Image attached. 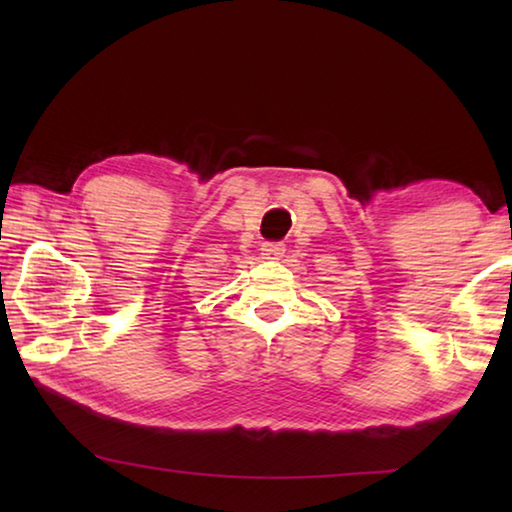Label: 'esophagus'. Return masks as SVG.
Instances as JSON below:
<instances>
[{
    "instance_id": "34e87169",
    "label": "esophagus",
    "mask_w": 512,
    "mask_h": 512,
    "mask_svg": "<svg viewBox=\"0 0 512 512\" xmlns=\"http://www.w3.org/2000/svg\"><path fill=\"white\" fill-rule=\"evenodd\" d=\"M262 255H264V259H280V257H284V246L282 244H264Z\"/></svg>"
}]
</instances>
